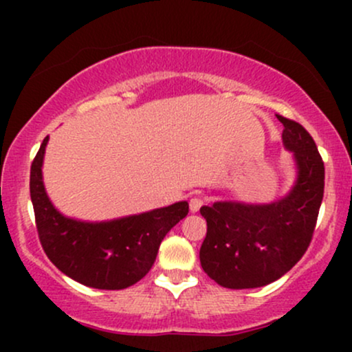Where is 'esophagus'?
<instances>
[{
	"instance_id": "obj_1",
	"label": "esophagus",
	"mask_w": 352,
	"mask_h": 352,
	"mask_svg": "<svg viewBox=\"0 0 352 352\" xmlns=\"http://www.w3.org/2000/svg\"><path fill=\"white\" fill-rule=\"evenodd\" d=\"M188 205H190V212H199V210L204 207L205 205V199L204 197H192V199H190V201H188Z\"/></svg>"
}]
</instances>
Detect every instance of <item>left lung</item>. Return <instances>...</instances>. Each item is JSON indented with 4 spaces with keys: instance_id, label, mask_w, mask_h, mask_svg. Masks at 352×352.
Here are the masks:
<instances>
[{
    "instance_id": "8db88e82",
    "label": "left lung",
    "mask_w": 352,
    "mask_h": 352,
    "mask_svg": "<svg viewBox=\"0 0 352 352\" xmlns=\"http://www.w3.org/2000/svg\"><path fill=\"white\" fill-rule=\"evenodd\" d=\"M276 117L285 127V147L298 164L289 195L270 205L217 201L200 208L207 220L201 268L225 288H260L276 281L301 260L313 240L324 193V162L301 124Z\"/></svg>"
}]
</instances>
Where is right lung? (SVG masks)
<instances>
[{"label": "right lung", "instance_id": "right-lung-1", "mask_svg": "<svg viewBox=\"0 0 352 352\" xmlns=\"http://www.w3.org/2000/svg\"><path fill=\"white\" fill-rule=\"evenodd\" d=\"M47 139L31 164L30 192L41 246L56 268L80 285L124 289L142 280L155 261L164 236L187 217L188 204L179 201L140 215L104 223L63 217L52 207L43 185V157Z\"/></svg>", "mask_w": 352, "mask_h": 352}]
</instances>
